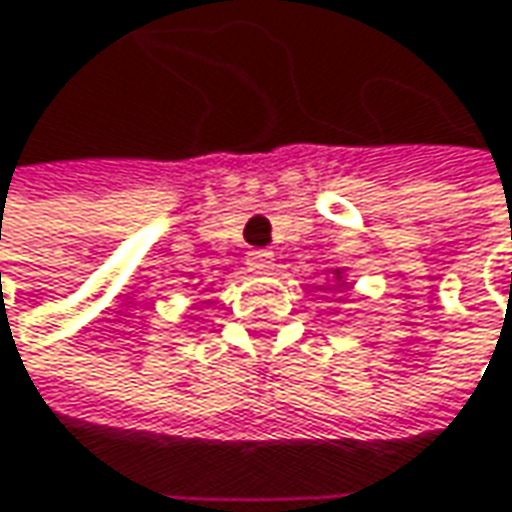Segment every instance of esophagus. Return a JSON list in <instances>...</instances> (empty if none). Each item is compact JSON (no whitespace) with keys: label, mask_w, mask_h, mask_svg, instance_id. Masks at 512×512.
<instances>
[{"label":"esophagus","mask_w":512,"mask_h":512,"mask_svg":"<svg viewBox=\"0 0 512 512\" xmlns=\"http://www.w3.org/2000/svg\"><path fill=\"white\" fill-rule=\"evenodd\" d=\"M246 266H249L252 275H266V272L275 266V255L266 252V249H255V252L246 255Z\"/></svg>","instance_id":"obj_1"}]
</instances>
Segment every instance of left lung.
I'll use <instances>...</instances> for the list:
<instances>
[{
	"label": "left lung",
	"instance_id": "8db88e82",
	"mask_svg": "<svg viewBox=\"0 0 512 512\" xmlns=\"http://www.w3.org/2000/svg\"><path fill=\"white\" fill-rule=\"evenodd\" d=\"M332 283H335L338 289H341V286H349V280H346V275L341 272V269H335V272H332Z\"/></svg>",
	"mask_w": 512,
	"mask_h": 512
}]
</instances>
